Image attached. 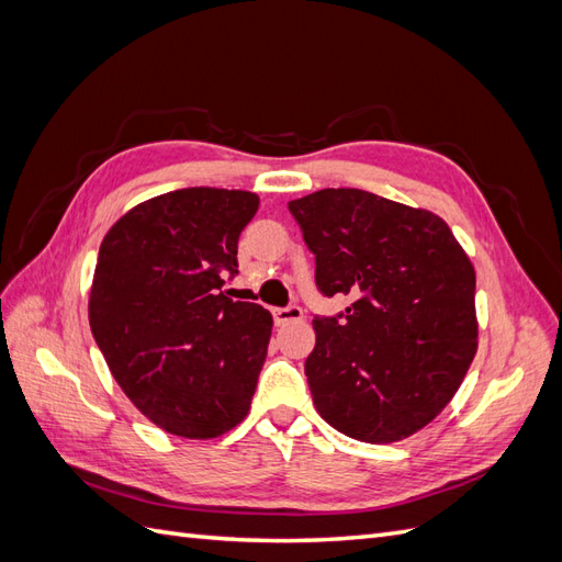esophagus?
Returning <instances> with one entry per match:
<instances>
[{
	"label": "esophagus",
	"mask_w": 562,
	"mask_h": 562,
	"mask_svg": "<svg viewBox=\"0 0 562 562\" xmlns=\"http://www.w3.org/2000/svg\"><path fill=\"white\" fill-rule=\"evenodd\" d=\"M304 312L300 307H279L274 310V323L277 326H288V323H295V321H302Z\"/></svg>",
	"instance_id": "34e87169"
}]
</instances>
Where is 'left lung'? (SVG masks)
<instances>
[{"label": "left lung", "mask_w": 562, "mask_h": 562, "mask_svg": "<svg viewBox=\"0 0 562 562\" xmlns=\"http://www.w3.org/2000/svg\"><path fill=\"white\" fill-rule=\"evenodd\" d=\"M316 288L351 295L316 316L304 361L318 415L363 443H396L443 411L479 347L475 271L431 211L339 187L288 203Z\"/></svg>", "instance_id": "left-lung-1"}]
</instances>
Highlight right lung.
Returning a JSON list of instances; mask_svg holds the SVG:
<instances>
[{
    "instance_id": "add662e5",
    "label": "right lung",
    "mask_w": 562,
    "mask_h": 562,
    "mask_svg": "<svg viewBox=\"0 0 562 562\" xmlns=\"http://www.w3.org/2000/svg\"><path fill=\"white\" fill-rule=\"evenodd\" d=\"M258 194L184 187L138 203L100 244L89 323L116 384L168 434L215 438L246 415L271 314L225 295Z\"/></svg>"
}]
</instances>
